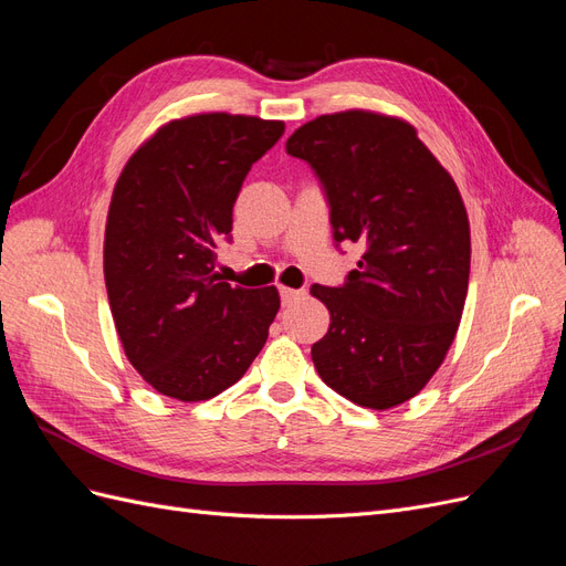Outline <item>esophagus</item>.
I'll return each instance as SVG.
<instances>
[{
    "mask_svg": "<svg viewBox=\"0 0 566 566\" xmlns=\"http://www.w3.org/2000/svg\"><path fill=\"white\" fill-rule=\"evenodd\" d=\"M304 293L302 290H295V287H285V285H281V300H283V304H290V302H295L297 297H302Z\"/></svg>",
    "mask_w": 566,
    "mask_h": 566,
    "instance_id": "esophagus-1",
    "label": "esophagus"
}]
</instances>
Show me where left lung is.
<instances>
[{
    "label": "left lung",
    "mask_w": 566,
    "mask_h": 566,
    "mask_svg": "<svg viewBox=\"0 0 566 566\" xmlns=\"http://www.w3.org/2000/svg\"><path fill=\"white\" fill-rule=\"evenodd\" d=\"M331 202L335 241L366 250L342 287L312 285L331 328L312 347L321 380L373 410L399 406L447 358L470 283V219L453 177L403 117L318 115L285 144Z\"/></svg>",
    "instance_id": "left-lung-1"
}]
</instances>
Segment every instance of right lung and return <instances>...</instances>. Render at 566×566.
Returning a JSON list of instances; mask_svg holds the SVG:
<instances>
[{"label":"right lung","instance_id":"obj_1","mask_svg":"<svg viewBox=\"0 0 566 566\" xmlns=\"http://www.w3.org/2000/svg\"><path fill=\"white\" fill-rule=\"evenodd\" d=\"M283 119L193 113L169 119L119 172L104 279L129 364L169 399L208 401L238 382L281 310L279 290L229 285L214 271L233 202Z\"/></svg>","mask_w":566,"mask_h":566}]
</instances>
